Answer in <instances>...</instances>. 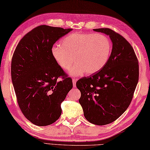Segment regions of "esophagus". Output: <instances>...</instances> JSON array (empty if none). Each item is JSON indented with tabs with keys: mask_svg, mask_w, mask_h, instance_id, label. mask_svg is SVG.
Instances as JSON below:
<instances>
[{
	"mask_svg": "<svg viewBox=\"0 0 150 150\" xmlns=\"http://www.w3.org/2000/svg\"><path fill=\"white\" fill-rule=\"evenodd\" d=\"M72 81H73V87H75L76 86V82H77V79H72Z\"/></svg>",
	"mask_w": 150,
	"mask_h": 150,
	"instance_id": "obj_1",
	"label": "esophagus"
}]
</instances>
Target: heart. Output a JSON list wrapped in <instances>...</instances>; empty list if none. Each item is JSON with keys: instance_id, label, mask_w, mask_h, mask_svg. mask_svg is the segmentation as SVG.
I'll return each mask as SVG.
<instances>
[{"instance_id": "obj_1", "label": "heart", "mask_w": 150, "mask_h": 150, "mask_svg": "<svg viewBox=\"0 0 150 150\" xmlns=\"http://www.w3.org/2000/svg\"><path fill=\"white\" fill-rule=\"evenodd\" d=\"M112 46L110 40L103 34L76 33L62 40L61 45H54L52 54L60 68L70 70V74L79 76L86 72L92 74L106 65L110 56Z\"/></svg>"}]
</instances>
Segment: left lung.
Masks as SVG:
<instances>
[{
  "label": "left lung",
  "mask_w": 150,
  "mask_h": 150,
  "mask_svg": "<svg viewBox=\"0 0 150 150\" xmlns=\"http://www.w3.org/2000/svg\"><path fill=\"white\" fill-rule=\"evenodd\" d=\"M93 30L110 36L112 51L100 71L79 79L76 86L85 118L103 126L117 120L129 107L139 81V61L131 44L119 33L110 28Z\"/></svg>",
  "instance_id": "1"
}]
</instances>
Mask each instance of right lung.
I'll return each instance as SVG.
<instances>
[{
    "instance_id": "right-lung-1",
    "label": "right lung",
    "mask_w": 150,
    "mask_h": 150,
    "mask_svg": "<svg viewBox=\"0 0 150 150\" xmlns=\"http://www.w3.org/2000/svg\"><path fill=\"white\" fill-rule=\"evenodd\" d=\"M71 30L41 25L25 35L15 50L12 83L22 113L35 125L48 126L58 120L60 104L73 88L72 79L52 54L53 44Z\"/></svg>"
}]
</instances>
